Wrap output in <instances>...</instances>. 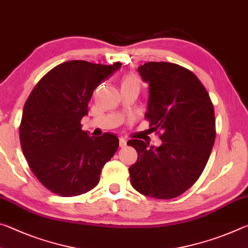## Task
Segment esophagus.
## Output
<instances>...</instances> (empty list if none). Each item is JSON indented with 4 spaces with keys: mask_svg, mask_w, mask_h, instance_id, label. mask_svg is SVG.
Segmentation results:
<instances>
[{
    "mask_svg": "<svg viewBox=\"0 0 248 248\" xmlns=\"http://www.w3.org/2000/svg\"><path fill=\"white\" fill-rule=\"evenodd\" d=\"M119 145H120V148H124V146L127 145V140H125L124 138H120V139H119Z\"/></svg>",
    "mask_w": 248,
    "mask_h": 248,
    "instance_id": "esophagus-1",
    "label": "esophagus"
}]
</instances>
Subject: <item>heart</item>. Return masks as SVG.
I'll use <instances>...</instances> for the list:
<instances>
[{
    "label": "heart",
    "mask_w": 248,
    "mask_h": 248,
    "mask_svg": "<svg viewBox=\"0 0 248 248\" xmlns=\"http://www.w3.org/2000/svg\"><path fill=\"white\" fill-rule=\"evenodd\" d=\"M139 84H140L139 79H138L136 75L129 74L124 78L123 87H125V86H138V87H139Z\"/></svg>",
    "instance_id": "b5f03b06"
}]
</instances>
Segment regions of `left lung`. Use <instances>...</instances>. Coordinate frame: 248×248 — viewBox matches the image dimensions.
<instances>
[{
    "label": "left lung",
    "instance_id": "1",
    "mask_svg": "<svg viewBox=\"0 0 248 248\" xmlns=\"http://www.w3.org/2000/svg\"><path fill=\"white\" fill-rule=\"evenodd\" d=\"M138 71L149 84L144 117L162 131V144L128 141L138 152L137 162L129 167L130 182L144 196L176 198L189 189L207 165L216 139L215 109L202 83L183 66L148 62Z\"/></svg>",
    "mask_w": 248,
    "mask_h": 248
}]
</instances>
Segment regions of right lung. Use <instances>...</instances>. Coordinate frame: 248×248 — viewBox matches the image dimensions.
Wrapping results in <instances>:
<instances>
[{
  "label": "right lung",
  "instance_id": "obj_1",
  "mask_svg": "<svg viewBox=\"0 0 248 248\" xmlns=\"http://www.w3.org/2000/svg\"><path fill=\"white\" fill-rule=\"evenodd\" d=\"M120 68V62H64L49 71L26 100L19 128L24 156L39 182L54 194L73 197L93 189L104 165L118 150L117 136L90 137L81 120L89 114L94 90Z\"/></svg>",
  "mask_w": 248,
  "mask_h": 248
}]
</instances>
